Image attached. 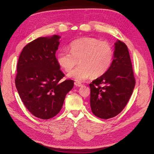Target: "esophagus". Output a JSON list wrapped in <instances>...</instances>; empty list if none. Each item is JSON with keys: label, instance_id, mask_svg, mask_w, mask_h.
<instances>
[{"label": "esophagus", "instance_id": "34e87169", "mask_svg": "<svg viewBox=\"0 0 154 154\" xmlns=\"http://www.w3.org/2000/svg\"><path fill=\"white\" fill-rule=\"evenodd\" d=\"M74 85H75V86H77V87H81V86L82 85V84L81 83L78 82H74Z\"/></svg>", "mask_w": 154, "mask_h": 154}]
</instances>
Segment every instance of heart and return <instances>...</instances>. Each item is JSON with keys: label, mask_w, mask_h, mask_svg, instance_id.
<instances>
[{"label": "heart", "mask_w": 154, "mask_h": 154, "mask_svg": "<svg viewBox=\"0 0 154 154\" xmlns=\"http://www.w3.org/2000/svg\"><path fill=\"white\" fill-rule=\"evenodd\" d=\"M69 49L60 50L57 60L66 72H70L79 62L80 65L70 72L67 77L76 81H84L91 78L99 77L111 66L114 52L111 45L100 40L86 37L72 42Z\"/></svg>", "instance_id": "heart-1"}]
</instances>
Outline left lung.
I'll use <instances>...</instances> for the list:
<instances>
[{"instance_id":"1","label":"left lung","mask_w":154,"mask_h":154,"mask_svg":"<svg viewBox=\"0 0 154 154\" xmlns=\"http://www.w3.org/2000/svg\"><path fill=\"white\" fill-rule=\"evenodd\" d=\"M135 84L127 46L117 40L111 66L108 71L89 84L90 103L93 114L108 119L122 111L130 99Z\"/></svg>"}]
</instances>
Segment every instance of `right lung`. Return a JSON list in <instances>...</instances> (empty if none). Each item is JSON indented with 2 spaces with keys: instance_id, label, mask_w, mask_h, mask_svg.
I'll return each instance as SVG.
<instances>
[{
  "instance_id": "obj_1",
  "label": "right lung",
  "mask_w": 154,
  "mask_h": 154,
  "mask_svg": "<svg viewBox=\"0 0 154 154\" xmlns=\"http://www.w3.org/2000/svg\"><path fill=\"white\" fill-rule=\"evenodd\" d=\"M60 36L39 37L23 47L17 62L15 86L19 95L32 115L49 119L60 111L74 80L65 76L55 57Z\"/></svg>"
}]
</instances>
